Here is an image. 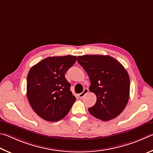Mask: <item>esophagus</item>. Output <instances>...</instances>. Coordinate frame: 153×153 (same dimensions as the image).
<instances>
[{
    "instance_id": "34e87169",
    "label": "esophagus",
    "mask_w": 153,
    "mask_h": 153,
    "mask_svg": "<svg viewBox=\"0 0 153 153\" xmlns=\"http://www.w3.org/2000/svg\"><path fill=\"white\" fill-rule=\"evenodd\" d=\"M89 92V89H87V88H85V89H84V91H82V93H80V94H79V98H82L84 97V96L87 94V93Z\"/></svg>"
}]
</instances>
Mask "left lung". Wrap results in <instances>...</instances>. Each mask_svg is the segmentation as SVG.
<instances>
[{
	"label": "left lung",
	"mask_w": 153,
	"mask_h": 153,
	"mask_svg": "<svg viewBox=\"0 0 153 153\" xmlns=\"http://www.w3.org/2000/svg\"><path fill=\"white\" fill-rule=\"evenodd\" d=\"M89 75L91 92L97 101L89 108L96 118L108 121L122 113L130 96V77L120 62L109 56L84 55L77 58Z\"/></svg>",
	"instance_id": "obj_1"
}]
</instances>
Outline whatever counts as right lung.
<instances>
[{"mask_svg": "<svg viewBox=\"0 0 153 153\" xmlns=\"http://www.w3.org/2000/svg\"><path fill=\"white\" fill-rule=\"evenodd\" d=\"M76 60L75 56L48 57L29 70L27 97L33 111L46 121L65 117L76 101L65 73Z\"/></svg>", "mask_w": 153, "mask_h": 153, "instance_id": "right-lung-1", "label": "right lung"}]
</instances>
